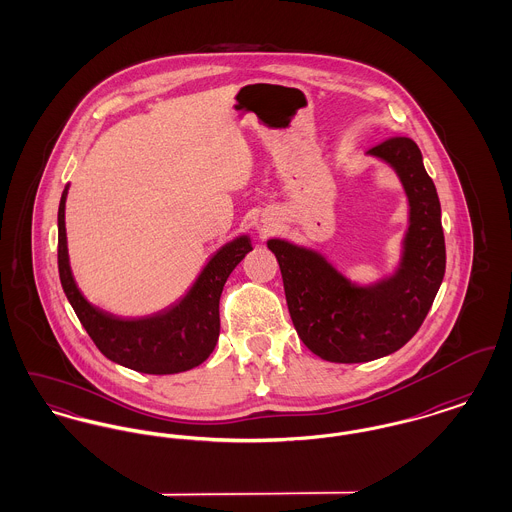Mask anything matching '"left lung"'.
I'll list each match as a JSON object with an SVG mask.
<instances>
[{
    "label": "left lung",
    "mask_w": 512,
    "mask_h": 512,
    "mask_svg": "<svg viewBox=\"0 0 512 512\" xmlns=\"http://www.w3.org/2000/svg\"><path fill=\"white\" fill-rule=\"evenodd\" d=\"M368 153L390 163L409 195L405 259L393 278L368 290L355 288L317 253L268 242L299 338L330 363H366L403 347L424 322L445 274L441 207L420 149L411 138L395 136Z\"/></svg>",
    "instance_id": "left-lung-1"
}]
</instances>
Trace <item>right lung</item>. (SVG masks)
I'll return each instance as SVG.
<instances>
[{"instance_id": "obj_1", "label": "right lung", "mask_w": 512, "mask_h": 512, "mask_svg": "<svg viewBox=\"0 0 512 512\" xmlns=\"http://www.w3.org/2000/svg\"><path fill=\"white\" fill-rule=\"evenodd\" d=\"M59 203L57 267L63 292L74 313L113 363L144 374H176L201 365L215 349L220 332L219 301L230 272L251 251L247 238L222 247L199 276L190 295L165 315L146 320H121L94 309L74 284L65 238V199Z\"/></svg>"}]
</instances>
